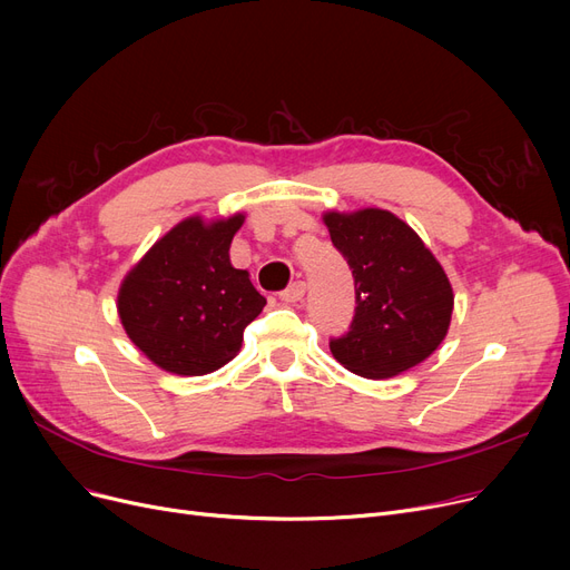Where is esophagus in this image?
I'll use <instances>...</instances> for the list:
<instances>
[{
	"label": "esophagus",
	"mask_w": 570,
	"mask_h": 570,
	"mask_svg": "<svg viewBox=\"0 0 570 570\" xmlns=\"http://www.w3.org/2000/svg\"><path fill=\"white\" fill-rule=\"evenodd\" d=\"M305 293H307V284H305V282H293L288 288H284V291L279 293V301H282V303H288V305L301 303L303 297H305Z\"/></svg>",
	"instance_id": "obj_1"
}]
</instances>
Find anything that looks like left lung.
<instances>
[{"label": "left lung", "instance_id": "8db88e82", "mask_svg": "<svg viewBox=\"0 0 570 570\" xmlns=\"http://www.w3.org/2000/svg\"><path fill=\"white\" fill-rule=\"evenodd\" d=\"M323 219L355 284L353 321L331 340L333 355L365 379H391L423 363L443 342L455 301L439 261L385 209Z\"/></svg>", "mask_w": 570, "mask_h": 570}]
</instances>
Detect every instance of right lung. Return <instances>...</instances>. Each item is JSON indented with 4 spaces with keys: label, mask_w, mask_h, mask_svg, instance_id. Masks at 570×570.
<instances>
[{
    "label": "right lung",
    "mask_w": 570,
    "mask_h": 570,
    "mask_svg": "<svg viewBox=\"0 0 570 570\" xmlns=\"http://www.w3.org/2000/svg\"><path fill=\"white\" fill-rule=\"evenodd\" d=\"M243 215L168 230L127 275L117 312L131 342L166 372L200 376L226 365L265 297L228 258Z\"/></svg>",
    "instance_id": "1"
}]
</instances>
